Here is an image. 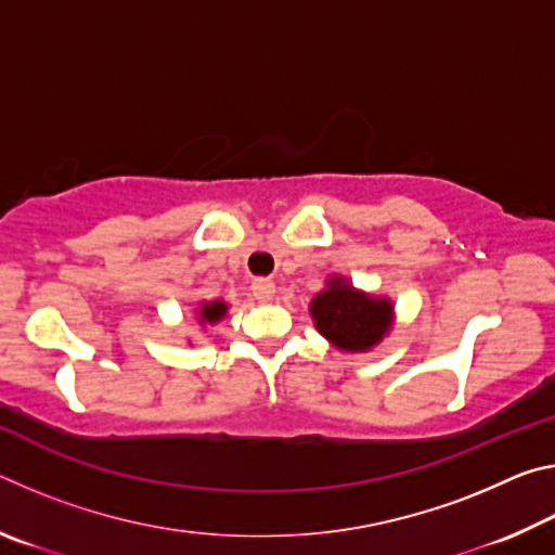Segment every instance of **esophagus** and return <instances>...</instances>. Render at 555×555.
I'll return each instance as SVG.
<instances>
[{
  "instance_id": "1",
  "label": "esophagus",
  "mask_w": 555,
  "mask_h": 555,
  "mask_svg": "<svg viewBox=\"0 0 555 555\" xmlns=\"http://www.w3.org/2000/svg\"><path fill=\"white\" fill-rule=\"evenodd\" d=\"M251 294H255V298H257V300H269L271 296L276 294L274 281H271V279H264V276L255 279V281H251Z\"/></svg>"
}]
</instances>
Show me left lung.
I'll use <instances>...</instances> for the list:
<instances>
[{"label":"left lung","instance_id":"left-lung-1","mask_svg":"<svg viewBox=\"0 0 555 555\" xmlns=\"http://www.w3.org/2000/svg\"><path fill=\"white\" fill-rule=\"evenodd\" d=\"M315 327L340 350L362 352L382 340L391 323L389 300H374L357 294L345 281L333 279L331 288L311 304Z\"/></svg>","mask_w":555,"mask_h":555}]
</instances>
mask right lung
Here are the masks:
<instances>
[{
  "mask_svg": "<svg viewBox=\"0 0 555 555\" xmlns=\"http://www.w3.org/2000/svg\"><path fill=\"white\" fill-rule=\"evenodd\" d=\"M224 311H228V306H224L222 300H215V304H205V306L201 308V321H203V323L220 321V318L224 315Z\"/></svg>",
  "mask_w": 555,
  "mask_h": 555,
  "instance_id": "1",
  "label": "right lung"
}]
</instances>
